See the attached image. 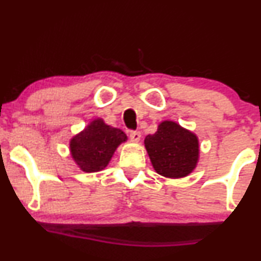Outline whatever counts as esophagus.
Segmentation results:
<instances>
[{"instance_id": "obj_1", "label": "esophagus", "mask_w": 261, "mask_h": 261, "mask_svg": "<svg viewBox=\"0 0 261 261\" xmlns=\"http://www.w3.org/2000/svg\"><path fill=\"white\" fill-rule=\"evenodd\" d=\"M130 139L134 142H139L141 140V133L140 131H130Z\"/></svg>"}]
</instances>
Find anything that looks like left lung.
I'll use <instances>...</instances> for the list:
<instances>
[{
  "label": "left lung",
  "instance_id": "left-lung-1",
  "mask_svg": "<svg viewBox=\"0 0 261 261\" xmlns=\"http://www.w3.org/2000/svg\"><path fill=\"white\" fill-rule=\"evenodd\" d=\"M145 146L158 174L182 178L193 172L199 160V141L174 121H163L157 133L148 135Z\"/></svg>",
  "mask_w": 261,
  "mask_h": 261
}]
</instances>
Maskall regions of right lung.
Listing matches in <instances>:
<instances>
[{
  "label": "right lung",
  "mask_w": 261,
  "mask_h": 261,
  "mask_svg": "<svg viewBox=\"0 0 261 261\" xmlns=\"http://www.w3.org/2000/svg\"><path fill=\"white\" fill-rule=\"evenodd\" d=\"M126 140V135L120 128L97 119L71 140V154L83 172H98L106 168L116 147Z\"/></svg>",
  "instance_id": "obj_1"
}]
</instances>
